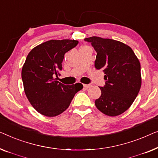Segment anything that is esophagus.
<instances>
[{
  "instance_id": "1",
  "label": "esophagus",
  "mask_w": 158,
  "mask_h": 158,
  "mask_svg": "<svg viewBox=\"0 0 158 158\" xmlns=\"http://www.w3.org/2000/svg\"><path fill=\"white\" fill-rule=\"evenodd\" d=\"M83 86H84V88H86V89L89 88V87H91V86H92L91 84H83Z\"/></svg>"
}]
</instances>
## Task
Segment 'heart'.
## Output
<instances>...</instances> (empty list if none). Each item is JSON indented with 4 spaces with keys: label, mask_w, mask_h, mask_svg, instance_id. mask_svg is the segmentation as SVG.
Masks as SVG:
<instances>
[{
    "label": "heart",
    "mask_w": 158,
    "mask_h": 158,
    "mask_svg": "<svg viewBox=\"0 0 158 158\" xmlns=\"http://www.w3.org/2000/svg\"><path fill=\"white\" fill-rule=\"evenodd\" d=\"M85 46H81V47H85Z\"/></svg>",
    "instance_id": "b5f03b06"
}]
</instances>
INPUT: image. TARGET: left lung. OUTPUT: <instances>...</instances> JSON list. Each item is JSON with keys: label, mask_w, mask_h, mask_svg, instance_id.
I'll return each instance as SVG.
<instances>
[{"label": "left lung", "mask_w": 158, "mask_h": 158, "mask_svg": "<svg viewBox=\"0 0 158 158\" xmlns=\"http://www.w3.org/2000/svg\"><path fill=\"white\" fill-rule=\"evenodd\" d=\"M97 52L94 66L104 72L105 85L95 100L103 114L114 117L127 110L135 101L142 84L140 63L130 46L110 39L86 38Z\"/></svg>", "instance_id": "obj_1"}]
</instances>
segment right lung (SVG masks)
<instances>
[{"label": "right lung", "mask_w": 158, "mask_h": 158, "mask_svg": "<svg viewBox=\"0 0 158 158\" xmlns=\"http://www.w3.org/2000/svg\"><path fill=\"white\" fill-rule=\"evenodd\" d=\"M78 43L76 40H50L28 53L22 68V81L26 97L40 114L49 117L61 114L83 88L80 83L64 85L54 79L62 69L64 54Z\"/></svg>", "instance_id": "1"}]
</instances>
